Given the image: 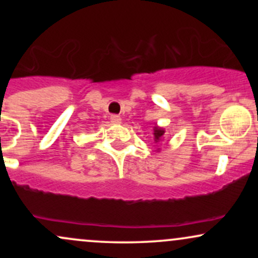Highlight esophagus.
<instances>
[{
    "mask_svg": "<svg viewBox=\"0 0 258 258\" xmlns=\"http://www.w3.org/2000/svg\"><path fill=\"white\" fill-rule=\"evenodd\" d=\"M110 121L111 123H114V125H119V123H121V117L119 115H111Z\"/></svg>",
    "mask_w": 258,
    "mask_h": 258,
    "instance_id": "34e87169",
    "label": "esophagus"
}]
</instances>
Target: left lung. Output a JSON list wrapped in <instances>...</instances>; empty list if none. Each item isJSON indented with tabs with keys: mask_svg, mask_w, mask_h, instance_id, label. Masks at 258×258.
<instances>
[{
	"mask_svg": "<svg viewBox=\"0 0 258 258\" xmlns=\"http://www.w3.org/2000/svg\"><path fill=\"white\" fill-rule=\"evenodd\" d=\"M154 142L155 143H160V142L162 141V138H164V133H165V130L162 128V127L160 126H154ZM159 150V149H158Z\"/></svg>",
	"mask_w": 258,
	"mask_h": 258,
	"instance_id": "left-lung-1",
	"label": "left lung"
}]
</instances>
